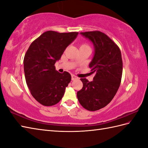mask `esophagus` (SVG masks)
<instances>
[{
	"mask_svg": "<svg viewBox=\"0 0 148 148\" xmlns=\"http://www.w3.org/2000/svg\"><path fill=\"white\" fill-rule=\"evenodd\" d=\"M78 79V77L77 76H75V75H72V80L74 81V80H76Z\"/></svg>",
	"mask_w": 148,
	"mask_h": 148,
	"instance_id": "34e87169",
	"label": "esophagus"
}]
</instances>
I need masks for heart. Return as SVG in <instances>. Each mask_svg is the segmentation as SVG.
Wrapping results in <instances>:
<instances>
[{
	"instance_id": "1",
	"label": "heart",
	"mask_w": 148,
	"mask_h": 148,
	"mask_svg": "<svg viewBox=\"0 0 148 148\" xmlns=\"http://www.w3.org/2000/svg\"><path fill=\"white\" fill-rule=\"evenodd\" d=\"M81 47H89V46L87 44H85V43H84V44H83V45L81 46Z\"/></svg>"
}]
</instances>
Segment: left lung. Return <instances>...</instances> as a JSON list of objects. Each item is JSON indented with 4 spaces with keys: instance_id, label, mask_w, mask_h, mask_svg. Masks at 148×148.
<instances>
[{
    "instance_id": "obj_1",
    "label": "left lung",
    "mask_w": 148,
    "mask_h": 148,
    "mask_svg": "<svg viewBox=\"0 0 148 148\" xmlns=\"http://www.w3.org/2000/svg\"><path fill=\"white\" fill-rule=\"evenodd\" d=\"M95 47V55L89 65L95 74L92 81L81 78L82 89L77 92V99L84 109L95 111L111 102L120 86L123 62L121 51L109 37L98 30L81 32Z\"/></svg>"
}]
</instances>
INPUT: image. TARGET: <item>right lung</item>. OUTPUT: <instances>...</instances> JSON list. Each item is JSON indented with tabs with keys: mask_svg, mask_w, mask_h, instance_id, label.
<instances>
[{
	"mask_svg": "<svg viewBox=\"0 0 148 148\" xmlns=\"http://www.w3.org/2000/svg\"><path fill=\"white\" fill-rule=\"evenodd\" d=\"M77 34L47 31L34 40L27 51L23 60L26 83L40 104L55 105L64 96L71 76L66 71L60 73L56 71L55 64Z\"/></svg>",
	"mask_w": 148,
	"mask_h": 148,
	"instance_id": "obj_1",
	"label": "right lung"
}]
</instances>
